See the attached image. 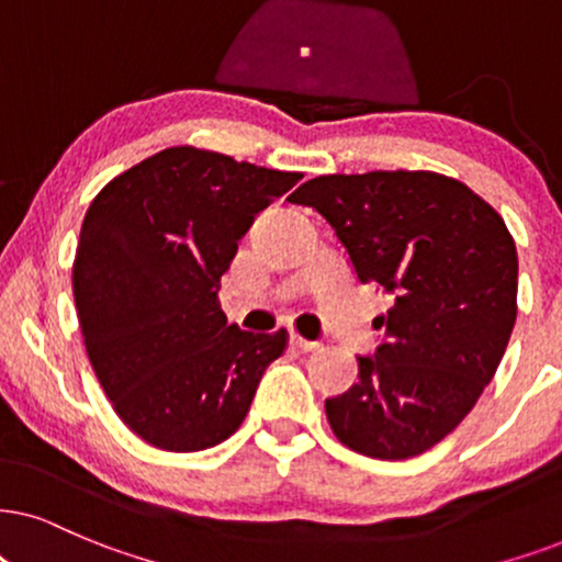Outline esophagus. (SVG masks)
Listing matches in <instances>:
<instances>
[{"instance_id":"obj_1","label":"esophagus","mask_w":562,"mask_h":562,"mask_svg":"<svg viewBox=\"0 0 562 562\" xmlns=\"http://www.w3.org/2000/svg\"><path fill=\"white\" fill-rule=\"evenodd\" d=\"M290 345L293 347H297V350H303V352H311V350H316L318 347V342H311V339H303L301 334H290Z\"/></svg>"}]
</instances>
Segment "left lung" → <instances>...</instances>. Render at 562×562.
<instances>
[{"instance_id": "8db88e82", "label": "left lung", "mask_w": 562, "mask_h": 562, "mask_svg": "<svg viewBox=\"0 0 562 562\" xmlns=\"http://www.w3.org/2000/svg\"><path fill=\"white\" fill-rule=\"evenodd\" d=\"M288 202L314 207L358 280L394 295L373 318L383 337L358 358V383L326 400L334 436L389 461L432 449L477 404L514 331L518 259L506 223L432 170L318 176Z\"/></svg>"}]
</instances>
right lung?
<instances>
[{
    "label": "right lung",
    "instance_id": "1",
    "mask_svg": "<svg viewBox=\"0 0 562 562\" xmlns=\"http://www.w3.org/2000/svg\"><path fill=\"white\" fill-rule=\"evenodd\" d=\"M301 179L183 145L92 199L72 269L85 350L116 415L155 449L231 438L285 352V329L228 324L217 290L254 217Z\"/></svg>",
    "mask_w": 562,
    "mask_h": 562
}]
</instances>
